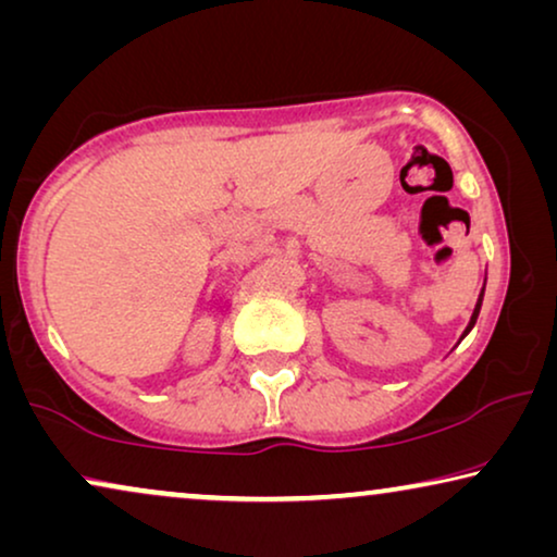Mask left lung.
<instances>
[{"label": "left lung", "mask_w": 557, "mask_h": 557, "mask_svg": "<svg viewBox=\"0 0 557 557\" xmlns=\"http://www.w3.org/2000/svg\"><path fill=\"white\" fill-rule=\"evenodd\" d=\"M482 299H484V288H482V294H479V301H476V309H474V314H471V322H469V326H467V332L463 334H469L471 332V326L476 324V317H479V309H482Z\"/></svg>", "instance_id": "obj_1"}]
</instances>
